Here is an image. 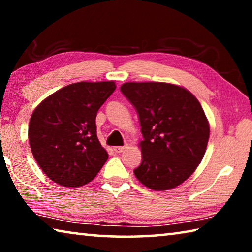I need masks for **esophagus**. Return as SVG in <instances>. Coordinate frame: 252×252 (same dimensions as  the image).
Returning <instances> with one entry per match:
<instances>
[{
    "mask_svg": "<svg viewBox=\"0 0 252 252\" xmlns=\"http://www.w3.org/2000/svg\"><path fill=\"white\" fill-rule=\"evenodd\" d=\"M126 146H123V147H114L113 150L116 151L117 153H121V152H123V151L126 150Z\"/></svg>",
    "mask_w": 252,
    "mask_h": 252,
    "instance_id": "esophagus-1",
    "label": "esophagus"
}]
</instances>
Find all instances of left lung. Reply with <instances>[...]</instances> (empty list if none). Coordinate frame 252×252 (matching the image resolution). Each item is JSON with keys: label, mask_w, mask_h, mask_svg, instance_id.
I'll return each mask as SVG.
<instances>
[{"label": "left lung", "mask_w": 252, "mask_h": 252, "mask_svg": "<svg viewBox=\"0 0 252 252\" xmlns=\"http://www.w3.org/2000/svg\"><path fill=\"white\" fill-rule=\"evenodd\" d=\"M139 114L141 164L134 169L149 189L170 190L192 174L206 152L210 126L187 89L164 82H126L120 88Z\"/></svg>", "instance_id": "1"}]
</instances>
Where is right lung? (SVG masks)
I'll return each instance as SVG.
<instances>
[{
  "mask_svg": "<svg viewBox=\"0 0 252 252\" xmlns=\"http://www.w3.org/2000/svg\"><path fill=\"white\" fill-rule=\"evenodd\" d=\"M116 88L113 81L72 83L33 111L30 147L51 180L78 188L92 181L103 167L109 156L97 139L95 118Z\"/></svg>",
  "mask_w": 252,
  "mask_h": 252,
  "instance_id": "right-lung-1",
  "label": "right lung"
}]
</instances>
